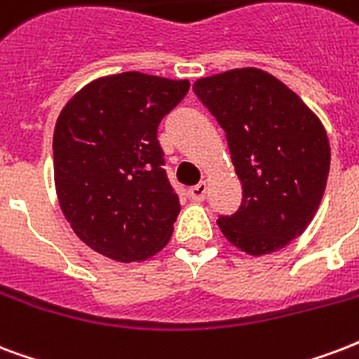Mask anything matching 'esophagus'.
Instances as JSON below:
<instances>
[{
    "instance_id": "obj_1",
    "label": "esophagus",
    "mask_w": 359,
    "mask_h": 359,
    "mask_svg": "<svg viewBox=\"0 0 359 359\" xmlns=\"http://www.w3.org/2000/svg\"><path fill=\"white\" fill-rule=\"evenodd\" d=\"M206 191H208V185H206V182H201L198 185H193V187H191L189 196L195 202H202L204 198H206Z\"/></svg>"
}]
</instances>
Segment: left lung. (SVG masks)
Segmentation results:
<instances>
[{
  "mask_svg": "<svg viewBox=\"0 0 359 359\" xmlns=\"http://www.w3.org/2000/svg\"><path fill=\"white\" fill-rule=\"evenodd\" d=\"M227 136L242 204L217 219L221 233L248 255H266L304 233L322 202L331 149L322 121L257 67L229 69L193 85Z\"/></svg>",
  "mask_w": 359,
  "mask_h": 359,
  "instance_id": "8db88e82",
  "label": "left lung"
}]
</instances>
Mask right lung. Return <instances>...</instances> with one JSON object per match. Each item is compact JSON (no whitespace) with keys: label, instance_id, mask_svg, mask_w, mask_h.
Returning <instances> with one entry per match:
<instances>
[{"label":"right lung","instance_id":"right-lung-1","mask_svg":"<svg viewBox=\"0 0 359 359\" xmlns=\"http://www.w3.org/2000/svg\"><path fill=\"white\" fill-rule=\"evenodd\" d=\"M187 79L125 72L90 81L58 115L55 185L74 233L113 261L149 259L168 244L180 198L157 128Z\"/></svg>","mask_w":359,"mask_h":359}]
</instances>
